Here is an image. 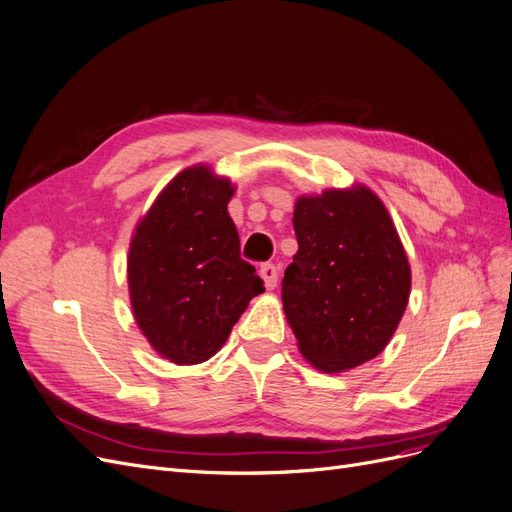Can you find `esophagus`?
<instances>
[{
  "mask_svg": "<svg viewBox=\"0 0 512 512\" xmlns=\"http://www.w3.org/2000/svg\"><path fill=\"white\" fill-rule=\"evenodd\" d=\"M260 277H262V282H265L267 290H273L277 286V267L271 265V262H267V265L260 267Z\"/></svg>",
  "mask_w": 512,
  "mask_h": 512,
  "instance_id": "esophagus-1",
  "label": "esophagus"
}]
</instances>
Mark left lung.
<instances>
[{
	"label": "left lung",
	"instance_id": "left-lung-1",
	"mask_svg": "<svg viewBox=\"0 0 512 512\" xmlns=\"http://www.w3.org/2000/svg\"><path fill=\"white\" fill-rule=\"evenodd\" d=\"M299 252L284 271L282 301L297 346L324 374L367 363L391 342L412 273L382 200L365 185L299 196Z\"/></svg>",
	"mask_w": 512,
	"mask_h": 512
}]
</instances>
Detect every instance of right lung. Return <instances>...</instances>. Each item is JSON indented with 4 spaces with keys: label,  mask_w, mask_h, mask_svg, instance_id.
<instances>
[{
    "label": "right lung",
    "mask_w": 512,
    "mask_h": 512,
    "mask_svg": "<svg viewBox=\"0 0 512 512\" xmlns=\"http://www.w3.org/2000/svg\"><path fill=\"white\" fill-rule=\"evenodd\" d=\"M235 185L194 164L170 181L138 220L128 254L134 320L151 348L175 365L218 352L256 294V269L239 256L228 215Z\"/></svg>",
    "instance_id": "obj_1"
}]
</instances>
